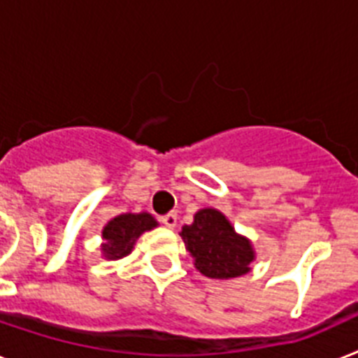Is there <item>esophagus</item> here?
Segmentation results:
<instances>
[{
	"mask_svg": "<svg viewBox=\"0 0 358 358\" xmlns=\"http://www.w3.org/2000/svg\"><path fill=\"white\" fill-rule=\"evenodd\" d=\"M176 220H178L176 213H167V215H164L162 219H159V222L167 226V228H174V226H176Z\"/></svg>",
	"mask_w": 358,
	"mask_h": 358,
	"instance_id": "esophagus-1",
	"label": "esophagus"
}]
</instances>
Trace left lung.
Segmentation results:
<instances>
[{"label":"left lung","mask_w":358,"mask_h":358,"mask_svg":"<svg viewBox=\"0 0 358 358\" xmlns=\"http://www.w3.org/2000/svg\"><path fill=\"white\" fill-rule=\"evenodd\" d=\"M180 237L193 255L196 270L211 280L239 278L250 272V263L255 259L252 243L213 208L196 211L193 224L184 226Z\"/></svg>","instance_id":"1"}]
</instances>
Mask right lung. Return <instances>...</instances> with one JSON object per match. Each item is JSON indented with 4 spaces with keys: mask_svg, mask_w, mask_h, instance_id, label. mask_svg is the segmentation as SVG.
I'll use <instances>...</instances> for the list:
<instances>
[{
    "mask_svg": "<svg viewBox=\"0 0 358 358\" xmlns=\"http://www.w3.org/2000/svg\"><path fill=\"white\" fill-rule=\"evenodd\" d=\"M158 222L150 213L117 215L103 229V255L106 259H121L132 252L136 241L141 234L156 228Z\"/></svg>",
    "mask_w": 358,
    "mask_h": 358,
    "instance_id": "obj_1",
    "label": "right lung"
}]
</instances>
